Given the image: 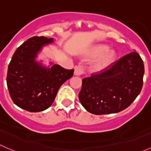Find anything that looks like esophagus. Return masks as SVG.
Instances as JSON below:
<instances>
[{
	"label": "esophagus",
	"instance_id": "obj_1",
	"mask_svg": "<svg viewBox=\"0 0 151 151\" xmlns=\"http://www.w3.org/2000/svg\"><path fill=\"white\" fill-rule=\"evenodd\" d=\"M84 73V68L83 66L78 65L75 67V71L74 74L76 76H81Z\"/></svg>",
	"mask_w": 151,
	"mask_h": 151
}]
</instances>
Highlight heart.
<instances>
[{
    "mask_svg": "<svg viewBox=\"0 0 151 151\" xmlns=\"http://www.w3.org/2000/svg\"><path fill=\"white\" fill-rule=\"evenodd\" d=\"M109 47L106 45H96L92 47L89 51V58H98L92 64V69L94 71H101L107 68L115 59L116 54L113 50H108Z\"/></svg>",
    "mask_w": 151,
    "mask_h": 151,
    "instance_id": "1",
    "label": "heart"
}]
</instances>
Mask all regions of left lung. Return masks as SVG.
Returning a JSON list of instances; mask_svg holds the SVG:
<instances>
[{
	"label": "left lung",
	"mask_w": 151,
	"mask_h": 151,
	"mask_svg": "<svg viewBox=\"0 0 151 151\" xmlns=\"http://www.w3.org/2000/svg\"><path fill=\"white\" fill-rule=\"evenodd\" d=\"M144 73L142 59L131 52L100 73L83 78L78 94L81 104L95 115L119 113L140 93Z\"/></svg>",
	"instance_id": "obj_1"
}]
</instances>
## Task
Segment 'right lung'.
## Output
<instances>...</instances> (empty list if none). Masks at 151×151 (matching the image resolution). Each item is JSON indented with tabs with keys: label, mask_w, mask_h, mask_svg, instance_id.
<instances>
[{
	"label": "right lung",
	"mask_w": 151,
	"mask_h": 151,
	"mask_svg": "<svg viewBox=\"0 0 151 151\" xmlns=\"http://www.w3.org/2000/svg\"><path fill=\"white\" fill-rule=\"evenodd\" d=\"M53 38L34 36L21 44L8 66L6 83L11 99L18 107L29 112L49 108L58 89L73 76L74 70H66L50 63L46 67L36 61L38 53Z\"/></svg>",
	"instance_id": "add662e5"
}]
</instances>
